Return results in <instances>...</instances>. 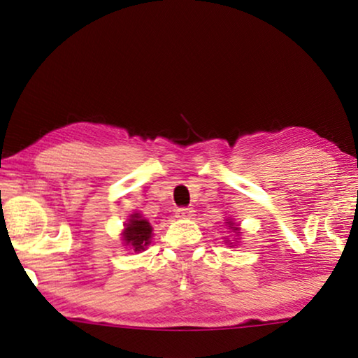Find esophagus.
Returning a JSON list of instances; mask_svg holds the SVG:
<instances>
[{
  "instance_id": "34e87169",
  "label": "esophagus",
  "mask_w": 358,
  "mask_h": 358,
  "mask_svg": "<svg viewBox=\"0 0 358 358\" xmlns=\"http://www.w3.org/2000/svg\"><path fill=\"white\" fill-rule=\"evenodd\" d=\"M192 216H194L192 208H178L177 210V217H180V220H191Z\"/></svg>"
}]
</instances>
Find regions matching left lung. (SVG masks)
<instances>
[{
  "label": "left lung",
  "instance_id": "8db88e82",
  "mask_svg": "<svg viewBox=\"0 0 358 358\" xmlns=\"http://www.w3.org/2000/svg\"><path fill=\"white\" fill-rule=\"evenodd\" d=\"M227 226H229V229H232V232L237 234V237H240V229H238V226H235V222L227 220ZM227 241H230V240H226V243H227ZM230 245H232V243H230Z\"/></svg>",
  "mask_w": 358,
  "mask_h": 358
}]
</instances>
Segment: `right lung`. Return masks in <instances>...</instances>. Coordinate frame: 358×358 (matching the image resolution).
<instances>
[{"label": "right lung", "mask_w": 358, "mask_h": 358, "mask_svg": "<svg viewBox=\"0 0 358 358\" xmlns=\"http://www.w3.org/2000/svg\"><path fill=\"white\" fill-rule=\"evenodd\" d=\"M151 232H153L151 224L142 217L141 213H132L128 222L124 224L121 235H123L124 243L138 252L147 250V246L151 243Z\"/></svg>", "instance_id": "obj_1"}]
</instances>
